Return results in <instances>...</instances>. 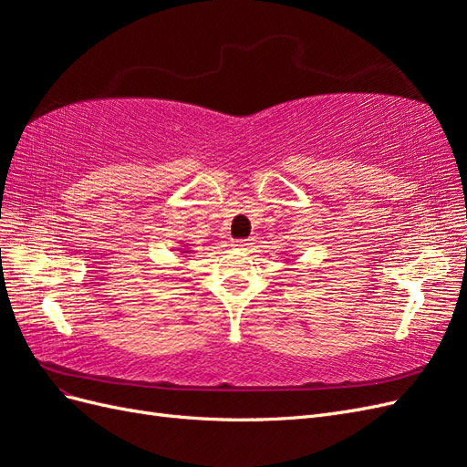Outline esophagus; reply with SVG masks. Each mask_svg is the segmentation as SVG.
<instances>
[{
  "label": "esophagus",
  "instance_id": "obj_1",
  "mask_svg": "<svg viewBox=\"0 0 467 467\" xmlns=\"http://www.w3.org/2000/svg\"><path fill=\"white\" fill-rule=\"evenodd\" d=\"M247 245H251L249 239H239V242H235V247H247Z\"/></svg>",
  "mask_w": 467,
  "mask_h": 467
}]
</instances>
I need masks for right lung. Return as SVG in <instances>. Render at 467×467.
Listing matches in <instances>:
<instances>
[{
	"label": "right lung",
	"instance_id": "add662e5",
	"mask_svg": "<svg viewBox=\"0 0 467 467\" xmlns=\"http://www.w3.org/2000/svg\"><path fill=\"white\" fill-rule=\"evenodd\" d=\"M181 253H189V251H181Z\"/></svg>",
	"mask_w": 467,
	"mask_h": 467
}]
</instances>
